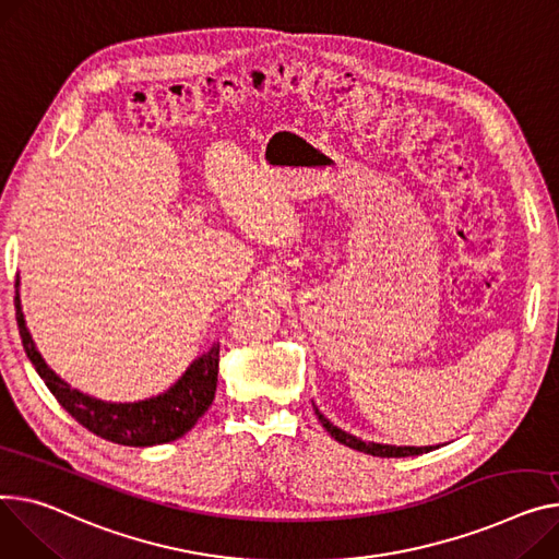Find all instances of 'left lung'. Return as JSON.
Returning <instances> with one entry per match:
<instances>
[{
    "mask_svg": "<svg viewBox=\"0 0 559 559\" xmlns=\"http://www.w3.org/2000/svg\"><path fill=\"white\" fill-rule=\"evenodd\" d=\"M314 414L319 416V423L323 425V429L337 440L342 444H346V448L350 450H357V452H364V454H370V456H382V459H404V456H418V454H427L436 448H395V444H380V442H364L346 431H342L340 427H334L328 418H323V414L319 412V408H314Z\"/></svg>",
    "mask_w": 559,
    "mask_h": 559,
    "instance_id": "left-lung-1",
    "label": "left lung"
}]
</instances>
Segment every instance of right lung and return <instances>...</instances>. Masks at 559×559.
Instances as JSON below:
<instances>
[{
    "instance_id": "1",
    "label": "right lung",
    "mask_w": 559,
    "mask_h": 559,
    "mask_svg": "<svg viewBox=\"0 0 559 559\" xmlns=\"http://www.w3.org/2000/svg\"><path fill=\"white\" fill-rule=\"evenodd\" d=\"M17 285L20 281H15V287ZM15 319L26 357L35 366L37 376L45 380L53 397L60 402V406L87 431L109 442L128 444V448H151V444L177 440L195 427V423L204 416V412L215 397L219 346H213L209 353L198 357L191 364V368L181 376V380L166 393L151 400L117 404L103 402L71 389L45 364L43 355L35 350V344L26 330L17 292Z\"/></svg>"
}]
</instances>
